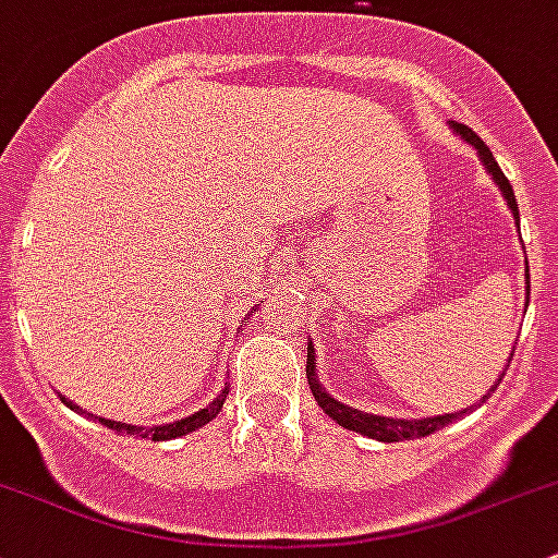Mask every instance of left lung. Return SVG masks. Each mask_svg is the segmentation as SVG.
Wrapping results in <instances>:
<instances>
[{"label":"left lung","instance_id":"1","mask_svg":"<svg viewBox=\"0 0 558 558\" xmlns=\"http://www.w3.org/2000/svg\"><path fill=\"white\" fill-rule=\"evenodd\" d=\"M449 125H451V131L457 133V136L465 138L468 144H471L473 149L478 151L481 162H484L486 171L492 173L495 184L500 186V192H502V197H506L508 208H511V214L515 216V225H519V205H515L513 186H511V181L506 179V173L500 171V166H497L495 157H492L489 146H486L484 141H481L476 133L471 131V128L462 125V122H449ZM526 304H530V269H526ZM511 357H513V350H511ZM511 357H508V363H511ZM500 379H502V374H500ZM500 379H497V383L489 387V392L481 398V403H484L486 398H489L492 392L497 390ZM307 383H310V390H313L315 401H318V407L324 409L328 417L337 420L339 425L348 427V430H355V433H361V436H368V438H377V441H385V444L414 441V438H425V436H430V433H436L438 427L449 425V422L460 417V414H465V409H462L460 414H438V417H425V420H396V417H379V414L357 412V409L348 407V403H339L337 398L328 396L326 387L318 383V377H315V348H313V342H307Z\"/></svg>","mask_w":558,"mask_h":558}]
</instances>
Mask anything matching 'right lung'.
Returning <instances> with one entry per match:
<instances>
[{"mask_svg": "<svg viewBox=\"0 0 558 558\" xmlns=\"http://www.w3.org/2000/svg\"><path fill=\"white\" fill-rule=\"evenodd\" d=\"M227 387L225 390L219 392V396L214 398V401L208 403V407L205 409H201V412H195V414H190V417H184V420H175V422H171V425H155V427H138V425H125V422H114V420H104V417H96V414H90V412H85L87 417H93V420H98L101 422V425H107V427H111V430H125V433H131V436H138V438H151V441H171V438H179V436H186V433H192V430H197V427H203V425H208L210 420L216 417V414L221 412V407H225V401H227ZM61 401L66 403L69 409H74V412H82V409L77 407V403H72L69 401L66 396H61Z\"/></svg>", "mask_w": 558, "mask_h": 558, "instance_id": "right-lung-1", "label": "right lung"}]
</instances>
